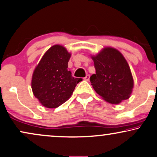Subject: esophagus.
Returning <instances> with one entry per match:
<instances>
[{"instance_id": "obj_1", "label": "esophagus", "mask_w": 157, "mask_h": 157, "mask_svg": "<svg viewBox=\"0 0 157 157\" xmlns=\"http://www.w3.org/2000/svg\"><path fill=\"white\" fill-rule=\"evenodd\" d=\"M84 80L86 81H89V80H90V75H87L86 76H85V77H84Z\"/></svg>"}]
</instances>
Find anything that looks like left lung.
Listing matches in <instances>:
<instances>
[{
	"label": "left lung",
	"mask_w": 157,
	"mask_h": 157,
	"mask_svg": "<svg viewBox=\"0 0 157 157\" xmlns=\"http://www.w3.org/2000/svg\"><path fill=\"white\" fill-rule=\"evenodd\" d=\"M91 58L96 74L90 77L95 91L107 102L118 104L130 98L133 88L130 67L120 51L106 47Z\"/></svg>",
	"instance_id": "obj_1"
}]
</instances>
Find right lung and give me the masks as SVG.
<instances>
[{
    "label": "right lung",
    "mask_w": 157,
    "mask_h": 157,
    "mask_svg": "<svg viewBox=\"0 0 157 157\" xmlns=\"http://www.w3.org/2000/svg\"><path fill=\"white\" fill-rule=\"evenodd\" d=\"M69 53L64 46L54 45L48 50L35 67L32 77V90L46 108H56L70 98L81 79L68 71Z\"/></svg>",
    "instance_id": "add662e5"
}]
</instances>
